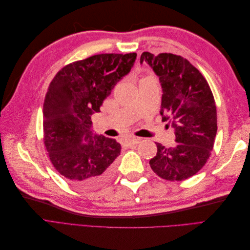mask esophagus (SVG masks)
<instances>
[{
	"mask_svg": "<svg viewBox=\"0 0 250 250\" xmlns=\"http://www.w3.org/2000/svg\"><path fill=\"white\" fill-rule=\"evenodd\" d=\"M141 142L140 139L138 138H129L125 140V144L127 146H133V145H138V144Z\"/></svg>",
	"mask_w": 250,
	"mask_h": 250,
	"instance_id": "34e87169",
	"label": "esophagus"
}]
</instances>
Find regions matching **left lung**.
Returning a JSON list of instances; mask_svg holds the SVG:
<instances>
[{"label":"left lung","instance_id":"8db88e82","mask_svg":"<svg viewBox=\"0 0 250 250\" xmlns=\"http://www.w3.org/2000/svg\"><path fill=\"white\" fill-rule=\"evenodd\" d=\"M146 62L160 78L163 88L161 116L175 130L174 147L156 143L151 169L166 180H185L195 175L210 156L217 133L213 93L202 74L188 60L171 53L144 52Z\"/></svg>","mask_w":250,"mask_h":250}]
</instances>
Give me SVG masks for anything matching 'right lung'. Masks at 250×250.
Listing matches in <instances>:
<instances>
[{
    "instance_id": "right-lung-1",
    "label": "right lung",
    "mask_w": 250,
    "mask_h": 250,
    "mask_svg": "<svg viewBox=\"0 0 250 250\" xmlns=\"http://www.w3.org/2000/svg\"><path fill=\"white\" fill-rule=\"evenodd\" d=\"M137 53L98 54L63 66L43 102V143L54 168L79 188H96L111 178L121 145L92 130V115L125 75Z\"/></svg>"
}]
</instances>
